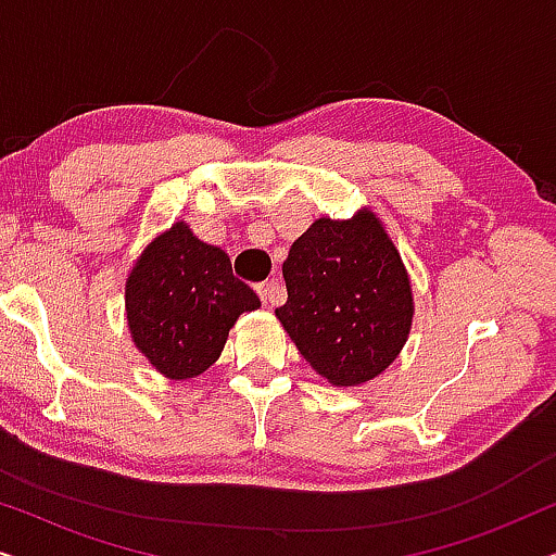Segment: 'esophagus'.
Wrapping results in <instances>:
<instances>
[{"label":"esophagus","instance_id":"esophagus-1","mask_svg":"<svg viewBox=\"0 0 556 556\" xmlns=\"http://www.w3.org/2000/svg\"><path fill=\"white\" fill-rule=\"evenodd\" d=\"M255 291H257V295H261V301L265 303V306H278V303H283V299H286L283 286H280L278 280H265V283H257Z\"/></svg>","mask_w":556,"mask_h":556}]
</instances>
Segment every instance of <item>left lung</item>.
<instances>
[{"mask_svg":"<svg viewBox=\"0 0 556 556\" xmlns=\"http://www.w3.org/2000/svg\"><path fill=\"white\" fill-rule=\"evenodd\" d=\"M283 280L278 321L326 382L359 387L397 359L413 329V286L369 207L352 219L318 217L288 250Z\"/></svg>","mask_w":556,"mask_h":556,"instance_id":"1","label":"left lung"}]
</instances>
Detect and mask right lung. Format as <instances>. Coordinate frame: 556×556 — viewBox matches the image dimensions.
Returning a JSON list of instances; mask_svg holds the SVG:
<instances>
[{
  "instance_id": "right-lung-1",
  "label": "right lung",
  "mask_w": 556,
  "mask_h": 556,
  "mask_svg": "<svg viewBox=\"0 0 556 556\" xmlns=\"http://www.w3.org/2000/svg\"><path fill=\"white\" fill-rule=\"evenodd\" d=\"M255 308L261 299L232 276L225 250L202 242L187 223L156 235L126 278L131 341L174 382L207 371L240 314Z\"/></svg>"
}]
</instances>
